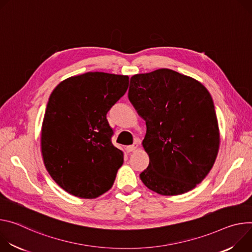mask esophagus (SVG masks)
I'll return each instance as SVG.
<instances>
[{"mask_svg":"<svg viewBox=\"0 0 252 252\" xmlns=\"http://www.w3.org/2000/svg\"><path fill=\"white\" fill-rule=\"evenodd\" d=\"M137 147H138V143L135 142V143H133L132 145L127 146V147H126V151H127V152H132V151H134L135 149H137Z\"/></svg>","mask_w":252,"mask_h":252,"instance_id":"34e87169","label":"esophagus"}]
</instances>
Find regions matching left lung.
<instances>
[{"label":"left lung","instance_id":"obj_1","mask_svg":"<svg viewBox=\"0 0 252 252\" xmlns=\"http://www.w3.org/2000/svg\"><path fill=\"white\" fill-rule=\"evenodd\" d=\"M128 97L147 131L142 182L161 195L190 191L209 173L219 148L213 100L201 83L170 69L137 74Z\"/></svg>","mask_w":252,"mask_h":252}]
</instances>
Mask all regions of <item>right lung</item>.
<instances>
[{"instance_id":"add662e5","label":"right lung","mask_w":252,"mask_h":252,"mask_svg":"<svg viewBox=\"0 0 252 252\" xmlns=\"http://www.w3.org/2000/svg\"><path fill=\"white\" fill-rule=\"evenodd\" d=\"M129 77L88 72L52 92L42 125L46 169L74 196L96 198L113 185L123 152L112 144L108 111L127 91Z\"/></svg>"}]
</instances>
